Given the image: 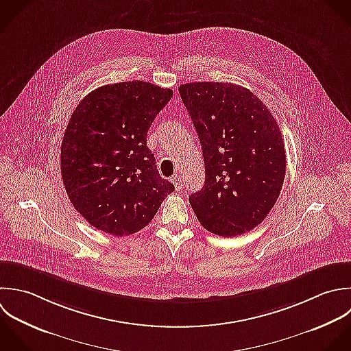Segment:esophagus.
<instances>
[{"label": "esophagus", "mask_w": 351, "mask_h": 351, "mask_svg": "<svg viewBox=\"0 0 351 351\" xmlns=\"http://www.w3.org/2000/svg\"><path fill=\"white\" fill-rule=\"evenodd\" d=\"M171 182L173 183V186H175V190H176V191H180V190H182V178H180L179 175L172 176V178H171Z\"/></svg>", "instance_id": "esophagus-1"}]
</instances>
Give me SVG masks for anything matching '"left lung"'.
<instances>
[{
    "instance_id": "left-lung-1",
    "label": "left lung",
    "mask_w": 351,
    "mask_h": 351,
    "mask_svg": "<svg viewBox=\"0 0 351 351\" xmlns=\"http://www.w3.org/2000/svg\"><path fill=\"white\" fill-rule=\"evenodd\" d=\"M179 94L205 161V184L190 195L195 216L220 237L249 232L268 216L285 182L286 150L275 117L234 83H186Z\"/></svg>"
}]
</instances>
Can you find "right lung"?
Returning <instances> with one entry per match:
<instances>
[{
    "mask_svg": "<svg viewBox=\"0 0 351 351\" xmlns=\"http://www.w3.org/2000/svg\"><path fill=\"white\" fill-rule=\"evenodd\" d=\"M172 95L149 82H120L93 90L73 110L61 142V176L73 208L97 230L141 231L175 190L146 146Z\"/></svg>",
    "mask_w": 351,
    "mask_h": 351,
    "instance_id": "1",
    "label": "right lung"
}]
</instances>
